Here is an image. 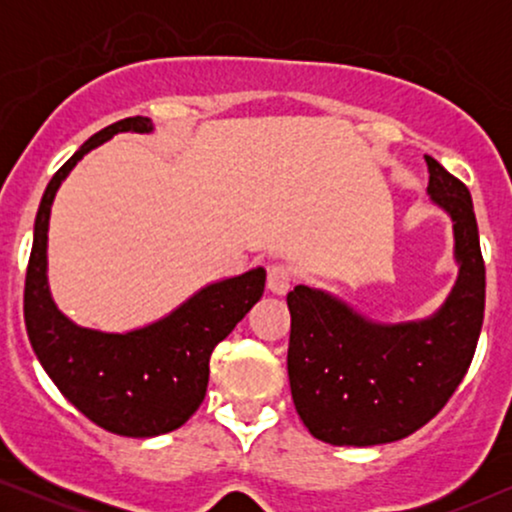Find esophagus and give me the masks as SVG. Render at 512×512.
<instances>
[{"mask_svg": "<svg viewBox=\"0 0 512 512\" xmlns=\"http://www.w3.org/2000/svg\"><path fill=\"white\" fill-rule=\"evenodd\" d=\"M291 282H293L291 268H286V265H282V263L270 265V268H268V289L272 293H277V296H284V293L291 289Z\"/></svg>", "mask_w": 512, "mask_h": 512, "instance_id": "1", "label": "esophagus"}]
</instances>
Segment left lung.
Segmentation results:
<instances>
[{"instance_id":"obj_1","label":"left lung","mask_w":512,"mask_h":512,"mask_svg":"<svg viewBox=\"0 0 512 512\" xmlns=\"http://www.w3.org/2000/svg\"><path fill=\"white\" fill-rule=\"evenodd\" d=\"M429 191L452 219L459 277L431 317L377 324L340 298L300 284L289 291V382L300 419L331 445H384L438 415L464 380L485 317V261L468 188L436 158Z\"/></svg>"}]
</instances>
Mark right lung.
Wrapping results in <instances>:
<instances>
[{"label":"right lung","mask_w":512,"mask_h":512,"mask_svg":"<svg viewBox=\"0 0 512 512\" xmlns=\"http://www.w3.org/2000/svg\"><path fill=\"white\" fill-rule=\"evenodd\" d=\"M132 116L95 132L48 181L25 277V326L32 349L60 394L104 431L153 438L188 422L205 401L209 356L263 296L265 270L221 279L193 293L167 317L128 333L76 326L48 291V219L55 193L74 165L118 132H151Z\"/></svg>","instance_id":"right-lung-1"}]
</instances>
